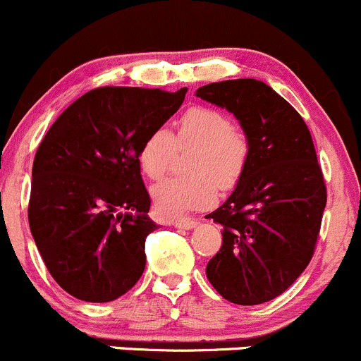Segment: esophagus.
I'll return each mask as SVG.
<instances>
[{
	"instance_id": "1",
	"label": "esophagus",
	"mask_w": 361,
	"mask_h": 361,
	"mask_svg": "<svg viewBox=\"0 0 361 361\" xmlns=\"http://www.w3.org/2000/svg\"><path fill=\"white\" fill-rule=\"evenodd\" d=\"M173 225L176 226V228H183V230H192L197 226V219L193 218H183V219H176V221H173Z\"/></svg>"
}]
</instances>
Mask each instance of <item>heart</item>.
Segmentation results:
<instances>
[{
  "label": "heart",
  "instance_id": "heart-1",
  "mask_svg": "<svg viewBox=\"0 0 361 361\" xmlns=\"http://www.w3.org/2000/svg\"><path fill=\"white\" fill-rule=\"evenodd\" d=\"M176 136L157 128L140 147V168L152 180L169 169L176 147L197 145L190 161L192 176H171L152 188L155 209L162 218L211 206L216 190L235 187L247 168L250 143L247 135L231 126L228 116L211 107H190L176 123Z\"/></svg>",
  "mask_w": 361,
  "mask_h": 361
}]
</instances>
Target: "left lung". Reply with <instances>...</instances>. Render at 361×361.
<instances>
[{"label":"left lung","instance_id":"left-lung-1","mask_svg":"<svg viewBox=\"0 0 361 361\" xmlns=\"http://www.w3.org/2000/svg\"><path fill=\"white\" fill-rule=\"evenodd\" d=\"M195 94L233 114L250 143L235 190L206 216L223 226L221 249L206 275L235 305L271 301L308 267L327 204L310 130L263 81L211 82Z\"/></svg>","mask_w":361,"mask_h":361}]
</instances>
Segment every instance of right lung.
Returning a JSON list of instances; mask_svg holds the SVG:
<instances>
[{"mask_svg": "<svg viewBox=\"0 0 361 361\" xmlns=\"http://www.w3.org/2000/svg\"><path fill=\"white\" fill-rule=\"evenodd\" d=\"M187 88L105 86L71 104L36 152L29 226L63 290L109 302L145 270V238L157 230L140 173L143 140L181 107Z\"/></svg>", "mask_w": 361, "mask_h": 361, "instance_id": "obj_1", "label": "right lung"}]
</instances>
